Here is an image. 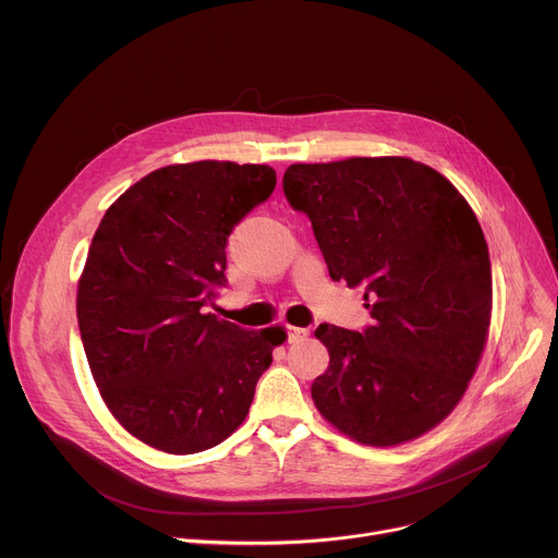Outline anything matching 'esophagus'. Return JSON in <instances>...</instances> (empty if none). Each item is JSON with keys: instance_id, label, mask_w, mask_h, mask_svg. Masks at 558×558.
Segmentation results:
<instances>
[{"instance_id": "obj_1", "label": "esophagus", "mask_w": 558, "mask_h": 558, "mask_svg": "<svg viewBox=\"0 0 558 558\" xmlns=\"http://www.w3.org/2000/svg\"><path fill=\"white\" fill-rule=\"evenodd\" d=\"M308 329H304V326H286V336H288V342H300L304 338H308Z\"/></svg>"}]
</instances>
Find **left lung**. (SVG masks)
<instances>
[{
  "mask_svg": "<svg viewBox=\"0 0 558 558\" xmlns=\"http://www.w3.org/2000/svg\"><path fill=\"white\" fill-rule=\"evenodd\" d=\"M292 209L311 218L333 281L365 288L363 331L317 326L329 369L311 395L351 439L397 446L460 403L490 322V260L482 227L441 173L408 157L292 163Z\"/></svg>",
  "mask_w": 558,
  "mask_h": 558,
  "instance_id": "8db88e82",
  "label": "left lung"
}]
</instances>
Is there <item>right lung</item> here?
Listing matches in <instances>:
<instances>
[{"label": "right lung", "mask_w": 558, "mask_h": 558, "mask_svg": "<svg viewBox=\"0 0 558 558\" xmlns=\"http://www.w3.org/2000/svg\"><path fill=\"white\" fill-rule=\"evenodd\" d=\"M275 184L266 163H173L130 186L92 239L76 298L87 363L114 418L157 450L225 441L286 340L207 313L229 234Z\"/></svg>", "instance_id": "add662e5"}]
</instances>
